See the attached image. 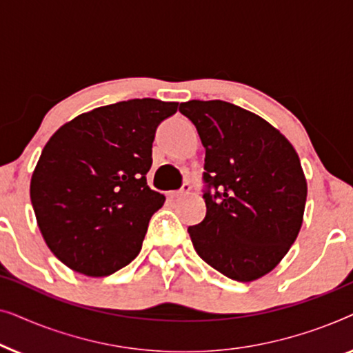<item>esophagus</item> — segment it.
<instances>
[{
	"label": "esophagus",
	"mask_w": 353,
	"mask_h": 353,
	"mask_svg": "<svg viewBox=\"0 0 353 353\" xmlns=\"http://www.w3.org/2000/svg\"><path fill=\"white\" fill-rule=\"evenodd\" d=\"M190 190H191V186L188 185V183H185V185H183V188H181L180 191H170V192H168V196H170V197H178V196H181V194H186V192L190 191Z\"/></svg>",
	"instance_id": "obj_1"
}]
</instances>
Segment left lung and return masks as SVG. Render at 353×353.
Segmentation results:
<instances>
[{
	"label": "left lung",
	"mask_w": 353,
	"mask_h": 353,
	"mask_svg": "<svg viewBox=\"0 0 353 353\" xmlns=\"http://www.w3.org/2000/svg\"><path fill=\"white\" fill-rule=\"evenodd\" d=\"M180 112L205 148L207 214L188 228L196 252L234 281L265 276L303 221L307 180L296 149L267 120L226 101L192 99Z\"/></svg>",
	"instance_id": "1"
}]
</instances>
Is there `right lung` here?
I'll list each match as a JSON object with an SVG mask.
<instances>
[{"label":"right lung","mask_w":353,"mask_h":353,"mask_svg":"<svg viewBox=\"0 0 353 353\" xmlns=\"http://www.w3.org/2000/svg\"><path fill=\"white\" fill-rule=\"evenodd\" d=\"M176 109L152 98L103 105L62 125L43 148L30 199L43 239L65 267L108 276L139 254L165 202L146 181L152 141Z\"/></svg>","instance_id":"1"}]
</instances>
